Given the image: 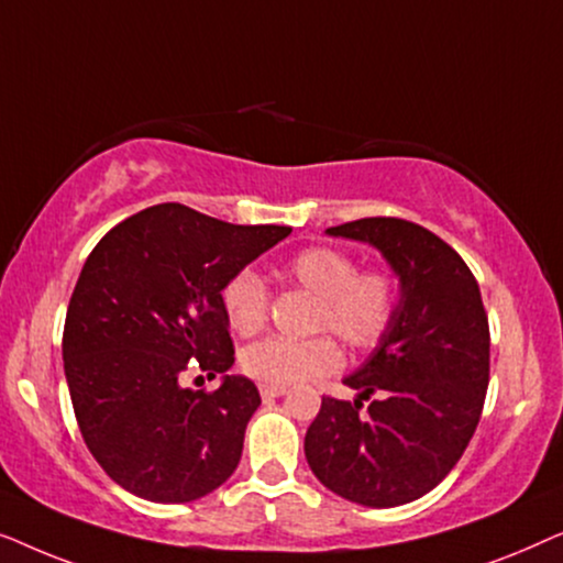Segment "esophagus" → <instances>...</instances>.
I'll list each match as a JSON object with an SVG mask.
<instances>
[{"label":"esophagus","mask_w":563,"mask_h":563,"mask_svg":"<svg viewBox=\"0 0 563 563\" xmlns=\"http://www.w3.org/2000/svg\"><path fill=\"white\" fill-rule=\"evenodd\" d=\"M261 397L264 399H274V397H282L287 395V387H268V384H261Z\"/></svg>","instance_id":"34e87169"}]
</instances>
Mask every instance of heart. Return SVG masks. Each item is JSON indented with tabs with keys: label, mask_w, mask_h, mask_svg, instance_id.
Listing matches in <instances>:
<instances>
[{
	"label": "heart",
	"mask_w": 563,
	"mask_h": 563,
	"mask_svg": "<svg viewBox=\"0 0 563 563\" xmlns=\"http://www.w3.org/2000/svg\"><path fill=\"white\" fill-rule=\"evenodd\" d=\"M287 284L314 297L312 330H330L353 351H368L387 335L397 314L399 284L389 272H356L349 253L318 245L289 258L282 268ZM222 310L235 333H256L268 312V289L251 268L233 274L222 287ZM243 372L268 387H291L341 366V351L328 335L307 341L264 338L241 353Z\"/></svg>",
	"instance_id": "heart-1"
}]
</instances>
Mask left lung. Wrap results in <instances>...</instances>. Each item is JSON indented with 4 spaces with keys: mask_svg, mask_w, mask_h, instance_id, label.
I'll return each instance as SVG.
<instances>
[{
    "mask_svg": "<svg viewBox=\"0 0 563 563\" xmlns=\"http://www.w3.org/2000/svg\"><path fill=\"white\" fill-rule=\"evenodd\" d=\"M325 233L379 251L399 305L387 335L343 379L356 399L322 397L305 435L307 464L349 503L407 505L445 479L479 426L489 384L479 284L449 243L415 222L364 218Z\"/></svg>",
    "mask_w": 563,
    "mask_h": 563,
    "instance_id": "obj_1",
    "label": "left lung"
}]
</instances>
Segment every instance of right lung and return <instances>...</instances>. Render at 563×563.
Listing matches in <instances>:
<instances>
[{"instance_id":"add662e5","label":"right lung","mask_w":563,"mask_h":563,"mask_svg":"<svg viewBox=\"0 0 563 563\" xmlns=\"http://www.w3.org/2000/svg\"><path fill=\"white\" fill-rule=\"evenodd\" d=\"M291 233L148 207L89 253L64 328V372L84 443L135 497L179 505L230 479L261 397L233 366L222 287ZM189 371L223 376L214 393Z\"/></svg>"}]
</instances>
